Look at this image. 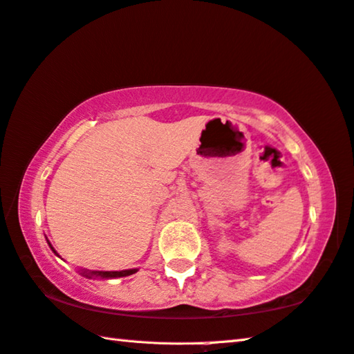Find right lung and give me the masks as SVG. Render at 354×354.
I'll list each match as a JSON object with an SVG mask.
<instances>
[{"mask_svg": "<svg viewBox=\"0 0 354 354\" xmlns=\"http://www.w3.org/2000/svg\"><path fill=\"white\" fill-rule=\"evenodd\" d=\"M136 272V269H127V271H94V272H82L83 275L91 279L93 275L102 279H113V277H127V275H131Z\"/></svg>", "mask_w": 354, "mask_h": 354, "instance_id": "1", "label": "right lung"}]
</instances>
